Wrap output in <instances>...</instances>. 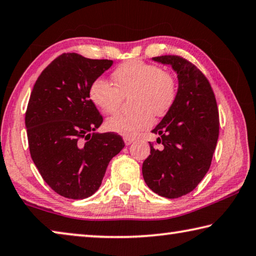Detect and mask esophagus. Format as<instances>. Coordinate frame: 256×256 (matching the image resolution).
Instances as JSON below:
<instances>
[{"mask_svg":"<svg viewBox=\"0 0 256 256\" xmlns=\"http://www.w3.org/2000/svg\"><path fill=\"white\" fill-rule=\"evenodd\" d=\"M124 144L126 145H130L132 143H134V142H135V138H132V137H124Z\"/></svg>","mask_w":256,"mask_h":256,"instance_id":"1","label":"esophagus"}]
</instances>
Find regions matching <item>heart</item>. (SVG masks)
I'll return each mask as SVG.
<instances>
[{
	"label": "heart",
	"mask_w": 256,
	"mask_h": 256,
	"mask_svg": "<svg viewBox=\"0 0 256 256\" xmlns=\"http://www.w3.org/2000/svg\"><path fill=\"white\" fill-rule=\"evenodd\" d=\"M116 86L106 78L98 77L90 85L92 102L104 113L116 111L124 96H132L134 112H119L106 120L110 132L124 137H135L154 124V113L163 116L174 108L178 98V80L170 71L143 60L121 64L112 74Z\"/></svg>",
	"instance_id": "1"
}]
</instances>
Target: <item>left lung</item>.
<instances>
[{
    "mask_svg": "<svg viewBox=\"0 0 256 256\" xmlns=\"http://www.w3.org/2000/svg\"><path fill=\"white\" fill-rule=\"evenodd\" d=\"M154 61L170 64L178 74V98L152 132L150 154L143 163V177L150 190L166 198H178L198 187L210 169L218 137L219 110L210 82L198 66L179 56Z\"/></svg>",
    "mask_w": 256,
    "mask_h": 256,
    "instance_id": "1",
    "label": "left lung"
}]
</instances>
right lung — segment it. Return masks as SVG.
I'll return each instance as SVG.
<instances>
[{"label": "right lung", "instance_id": "right-lung-1", "mask_svg": "<svg viewBox=\"0 0 256 256\" xmlns=\"http://www.w3.org/2000/svg\"><path fill=\"white\" fill-rule=\"evenodd\" d=\"M64 53L42 71L24 116L30 156L44 182L66 198L98 190L108 162L124 148L116 132H94L103 122L90 85L112 66Z\"/></svg>", "mask_w": 256, "mask_h": 256}]
</instances>
